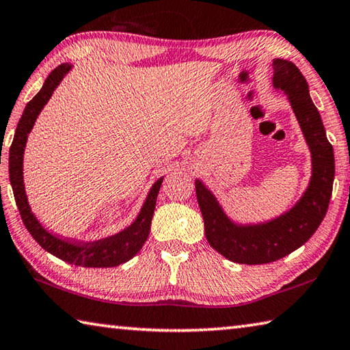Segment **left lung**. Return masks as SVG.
<instances>
[{
  "label": "left lung",
  "mask_w": 350,
  "mask_h": 350,
  "mask_svg": "<svg viewBox=\"0 0 350 350\" xmlns=\"http://www.w3.org/2000/svg\"><path fill=\"white\" fill-rule=\"evenodd\" d=\"M272 84L288 94L312 157V176L301 199L277 219L257 225H237L224 213L203 182L196 180V196L208 243L228 260L241 265L275 262L306 243L325 219L332 196L334 148L326 137L320 113L309 96L308 82L291 61L277 58L272 61Z\"/></svg>",
  "instance_id": "left-lung-1"
}]
</instances>
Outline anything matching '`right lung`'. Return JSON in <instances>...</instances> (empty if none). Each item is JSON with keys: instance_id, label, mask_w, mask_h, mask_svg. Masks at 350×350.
<instances>
[{"instance_id": "add662e5", "label": "right lung", "mask_w": 350, "mask_h": 350, "mask_svg": "<svg viewBox=\"0 0 350 350\" xmlns=\"http://www.w3.org/2000/svg\"><path fill=\"white\" fill-rule=\"evenodd\" d=\"M72 70L70 64H61L56 67L52 73L47 76L46 82L33 99L25 105L23 116L18 122L14 142L9 150V179L12 189H14L16 206L20 209L21 219L24 221L27 231L31 234L38 245L44 247L47 252L53 254L55 257L64 260L67 263H72L82 268H113L125 262H129L136 254L142 250V246L148 239L151 219H153L156 199L161 189L163 177H161L154 185L151 187L141 213L133 224L125 228L114 236L100 239L96 241H75L68 239H61L55 234L49 232L44 228L35 214L31 213L27 196H25L24 180H23V161H24V148L27 142V136L35 125L38 114L41 113L44 105L49 103L55 88L59 85L62 78Z\"/></svg>"}]
</instances>
